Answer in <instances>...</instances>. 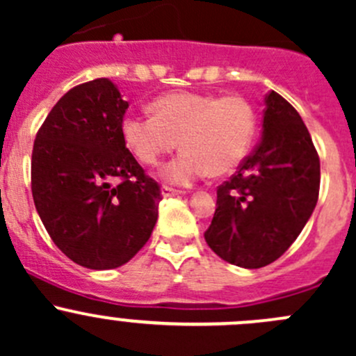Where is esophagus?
Listing matches in <instances>:
<instances>
[{
    "label": "esophagus",
    "mask_w": 356,
    "mask_h": 356,
    "mask_svg": "<svg viewBox=\"0 0 356 356\" xmlns=\"http://www.w3.org/2000/svg\"><path fill=\"white\" fill-rule=\"evenodd\" d=\"M179 195H181V191H177V189L168 188V186H163V188H161V196H163V198H172V196H179Z\"/></svg>",
    "instance_id": "34e87169"
}]
</instances>
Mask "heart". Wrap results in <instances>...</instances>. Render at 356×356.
<instances>
[{"label": "heart", "instance_id": "1", "mask_svg": "<svg viewBox=\"0 0 356 356\" xmlns=\"http://www.w3.org/2000/svg\"><path fill=\"white\" fill-rule=\"evenodd\" d=\"M155 115L127 113L120 122L125 146L145 165L182 152L160 170L165 182L189 186L211 175H227L245 160L257 129L253 106L241 96L174 92L153 102Z\"/></svg>", "mask_w": 356, "mask_h": 356}]
</instances>
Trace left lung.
Returning <instances> with one entry per match:
<instances>
[{"instance_id":"8db88e82","label":"left lung","mask_w":356,"mask_h":356,"mask_svg":"<svg viewBox=\"0 0 356 356\" xmlns=\"http://www.w3.org/2000/svg\"><path fill=\"white\" fill-rule=\"evenodd\" d=\"M261 141L238 174L217 189L208 246L232 265L277 260L314 213L321 161L300 113L275 91L265 96Z\"/></svg>"}]
</instances>
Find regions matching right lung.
Returning a JSON list of instances; mask_svg holds the SVG:
<instances>
[{"mask_svg": "<svg viewBox=\"0 0 356 356\" xmlns=\"http://www.w3.org/2000/svg\"><path fill=\"white\" fill-rule=\"evenodd\" d=\"M127 108L110 79L75 86L49 111L32 149V198L46 231L92 270L127 264L158 218L160 186L120 134Z\"/></svg>", "mask_w": 356, "mask_h": 356, "instance_id": "add662e5", "label": "right lung"}]
</instances>
